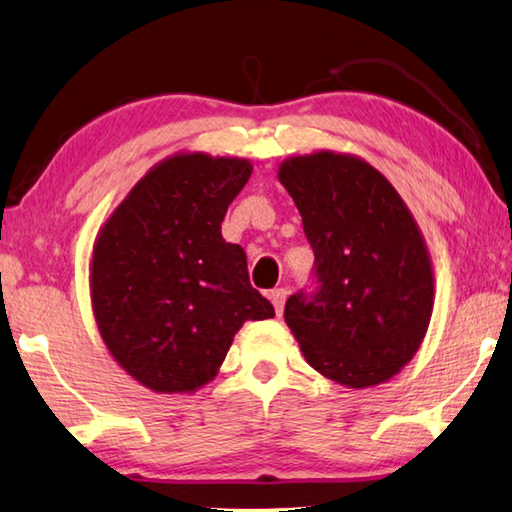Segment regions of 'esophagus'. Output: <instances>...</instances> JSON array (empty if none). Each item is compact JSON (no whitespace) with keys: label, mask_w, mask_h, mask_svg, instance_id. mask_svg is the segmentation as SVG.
Segmentation results:
<instances>
[{"label":"esophagus","mask_w":512,"mask_h":512,"mask_svg":"<svg viewBox=\"0 0 512 512\" xmlns=\"http://www.w3.org/2000/svg\"><path fill=\"white\" fill-rule=\"evenodd\" d=\"M269 298H272V303H274V310H276V314L281 316L283 314V307H285V298H287V289H272V294H269Z\"/></svg>","instance_id":"1"}]
</instances>
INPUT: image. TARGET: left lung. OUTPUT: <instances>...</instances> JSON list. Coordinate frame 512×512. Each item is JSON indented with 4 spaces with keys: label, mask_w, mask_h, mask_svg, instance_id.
<instances>
[{
    "label": "left lung",
    "mask_w": 512,
    "mask_h": 512,
    "mask_svg": "<svg viewBox=\"0 0 512 512\" xmlns=\"http://www.w3.org/2000/svg\"><path fill=\"white\" fill-rule=\"evenodd\" d=\"M314 252V292L285 303V321L316 372L347 388L392 379L426 336L435 278L423 236L383 173L345 153L285 160Z\"/></svg>",
    "instance_id": "left-lung-1"
}]
</instances>
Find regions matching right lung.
Instances as JSON below:
<instances>
[{
	"instance_id": "obj_1",
	"label": "right lung",
	"mask_w": 512,
	"mask_h": 512,
	"mask_svg": "<svg viewBox=\"0 0 512 512\" xmlns=\"http://www.w3.org/2000/svg\"><path fill=\"white\" fill-rule=\"evenodd\" d=\"M252 176L243 158L178 153L153 167L100 229L91 298L102 341L153 392L218 374L245 321L274 316L220 223Z\"/></svg>"
}]
</instances>
